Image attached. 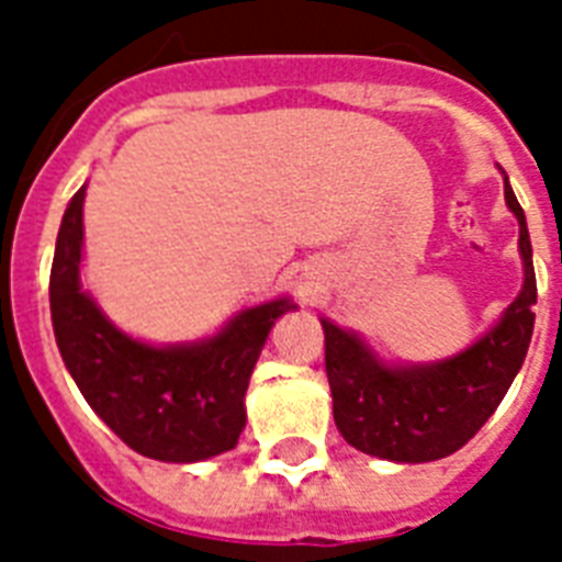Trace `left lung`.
I'll return each mask as SVG.
<instances>
[{"label":"left lung","instance_id":"8db88e82","mask_svg":"<svg viewBox=\"0 0 562 562\" xmlns=\"http://www.w3.org/2000/svg\"><path fill=\"white\" fill-rule=\"evenodd\" d=\"M505 201L519 218L525 285L502 321L470 350L428 368H384L359 335L321 321L335 426L359 452L400 463L437 461L475 437L505 400L531 344L537 303L531 236L507 178Z\"/></svg>","mask_w":562,"mask_h":562}]
</instances>
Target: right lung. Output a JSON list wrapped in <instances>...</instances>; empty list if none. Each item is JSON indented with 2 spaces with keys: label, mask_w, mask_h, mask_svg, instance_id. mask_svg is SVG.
Here are the masks:
<instances>
[{
  "label": "right lung",
  "mask_w": 562,
  "mask_h": 562,
  "mask_svg": "<svg viewBox=\"0 0 562 562\" xmlns=\"http://www.w3.org/2000/svg\"><path fill=\"white\" fill-rule=\"evenodd\" d=\"M83 189L72 194L57 233L48 280L52 326L64 364L90 408L134 452L192 463L233 449L245 428V391L273 321L294 303L271 300L233 317L215 338L148 347L119 333L78 280Z\"/></svg>",
  "instance_id": "right-lung-1"
}]
</instances>
